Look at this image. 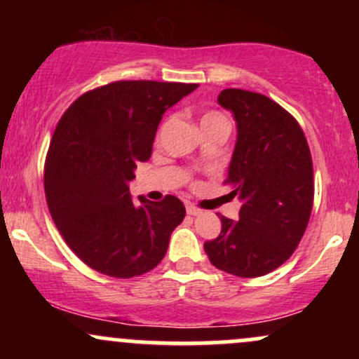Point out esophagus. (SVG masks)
<instances>
[{
	"label": "esophagus",
	"mask_w": 359,
	"mask_h": 359,
	"mask_svg": "<svg viewBox=\"0 0 359 359\" xmlns=\"http://www.w3.org/2000/svg\"><path fill=\"white\" fill-rule=\"evenodd\" d=\"M185 211H187V214H191V216H199L201 214V209L196 208V205H192V204L185 205Z\"/></svg>",
	"instance_id": "1"
}]
</instances>
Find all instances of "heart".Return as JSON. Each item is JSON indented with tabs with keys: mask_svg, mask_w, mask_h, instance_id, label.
<instances>
[{
	"mask_svg": "<svg viewBox=\"0 0 359 359\" xmlns=\"http://www.w3.org/2000/svg\"><path fill=\"white\" fill-rule=\"evenodd\" d=\"M208 123H228V121H226V118L222 116V114L211 111V113H205L204 116L201 118V125H208Z\"/></svg>",
	"mask_w": 359,
	"mask_h": 359,
	"instance_id": "b5f03b06",
	"label": "heart"
}]
</instances>
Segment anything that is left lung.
Masks as SVG:
<instances>
[{
	"instance_id": "1",
	"label": "left lung",
	"mask_w": 359,
	"mask_h": 359,
	"mask_svg": "<svg viewBox=\"0 0 359 359\" xmlns=\"http://www.w3.org/2000/svg\"><path fill=\"white\" fill-rule=\"evenodd\" d=\"M217 102L236 121L224 184L241 209L238 221L219 216V236L204 250L226 273L262 277L287 262L306 233L314 203L311 150L295 118L270 97L224 89Z\"/></svg>"
}]
</instances>
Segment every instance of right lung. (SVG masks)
Returning <instances> with one entry per match:
<instances>
[{
	"label": "right lung",
	"instance_id": "add662e5",
	"mask_svg": "<svg viewBox=\"0 0 359 359\" xmlns=\"http://www.w3.org/2000/svg\"><path fill=\"white\" fill-rule=\"evenodd\" d=\"M197 84L118 81L82 94L57 125L45 160V197L62 238L86 265L131 278L155 269L185 216L175 196L131 201L162 114Z\"/></svg>",
	"mask_w": 359,
	"mask_h": 359
}]
</instances>
